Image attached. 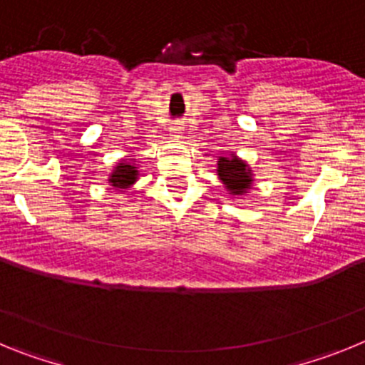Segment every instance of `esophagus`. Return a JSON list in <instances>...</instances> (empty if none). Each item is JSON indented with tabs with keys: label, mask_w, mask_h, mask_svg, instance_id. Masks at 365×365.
Here are the masks:
<instances>
[{
	"label": "esophagus",
	"mask_w": 365,
	"mask_h": 365,
	"mask_svg": "<svg viewBox=\"0 0 365 365\" xmlns=\"http://www.w3.org/2000/svg\"><path fill=\"white\" fill-rule=\"evenodd\" d=\"M180 135H182V128H180V125H173V128H172V137L173 138H179Z\"/></svg>",
	"instance_id": "obj_1"
}]
</instances>
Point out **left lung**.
<instances>
[{"mask_svg":"<svg viewBox=\"0 0 365 365\" xmlns=\"http://www.w3.org/2000/svg\"><path fill=\"white\" fill-rule=\"evenodd\" d=\"M217 177L230 195H247L254 182L252 168L235 153L230 157H219Z\"/></svg>","mask_w":365,"mask_h":365,"instance_id":"1","label":"left lung"}]
</instances>
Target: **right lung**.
<instances>
[{
  "label": "right lung",
  "mask_w": 365,
  "mask_h": 365,
  "mask_svg": "<svg viewBox=\"0 0 365 365\" xmlns=\"http://www.w3.org/2000/svg\"><path fill=\"white\" fill-rule=\"evenodd\" d=\"M135 163H137L135 159H122L120 163H117V166L113 168V172L109 173V185L115 190H118V192H124L131 185H135L138 179V168Z\"/></svg>",
  "instance_id": "1"
}]
</instances>
